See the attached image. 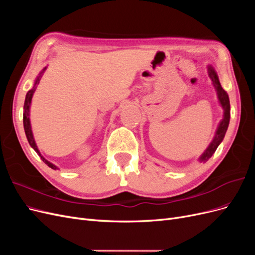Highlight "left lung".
I'll return each instance as SVG.
<instances>
[{
    "mask_svg": "<svg viewBox=\"0 0 255 255\" xmlns=\"http://www.w3.org/2000/svg\"><path fill=\"white\" fill-rule=\"evenodd\" d=\"M207 72H208V76H210L214 87L216 89V92H217V97H218V101L222 107L223 110V118L222 120L219 122L218 128L216 129V133L215 136L213 138L212 142L210 143V145L207 146L206 150L202 153V155L199 157V161L200 163H205L206 160L210 159L212 157L213 154L215 153L216 149L218 148V145L221 143V141L223 140V138H225L226 132L228 129L229 127V122H230V100H229V96L227 92L225 91L221 87L219 79H218V75L216 73L215 69L210 65L207 66Z\"/></svg>",
    "mask_w": 255,
    "mask_h": 255,
    "instance_id": "left-lung-1",
    "label": "left lung"
}]
</instances>
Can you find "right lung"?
Wrapping results in <instances>:
<instances>
[{"instance_id": "right-lung-1", "label": "right lung", "mask_w": 255, "mask_h": 255, "mask_svg": "<svg viewBox=\"0 0 255 255\" xmlns=\"http://www.w3.org/2000/svg\"><path fill=\"white\" fill-rule=\"evenodd\" d=\"M45 69H47V67L43 68L42 71H41L39 74H38V76H37L36 80H35V83H34V87H33L32 89H30V90H28L27 94H26L25 101H24V107H23V109H24V112H23V126H24L25 135H26V138H27V141H28L29 145L32 146V148L37 152L38 155H39V156L41 157V159H42V161H43L44 164H47L50 168L54 169V170H56V169H58V168H57L55 165H54V164L50 163L49 160L45 159V158L41 155L40 151L38 150V146H37V144H36V142H35L34 136H33L32 127H30V120H29V109H30V103H32V98H33V95H34V92H35V90H36L37 85L39 84V81H40V79H41V76H42L43 72L45 71Z\"/></svg>"}]
</instances>
